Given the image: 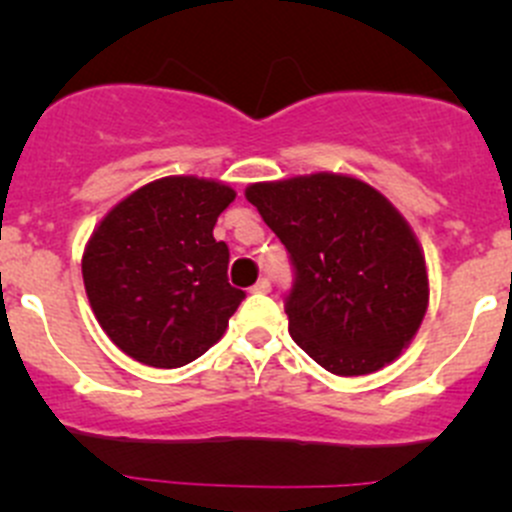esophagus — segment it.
I'll use <instances>...</instances> for the list:
<instances>
[{"label":"esophagus","instance_id":"esophagus-1","mask_svg":"<svg viewBox=\"0 0 512 512\" xmlns=\"http://www.w3.org/2000/svg\"><path fill=\"white\" fill-rule=\"evenodd\" d=\"M270 289H272L270 280H267V277H262V280L257 282L255 287H252V292H255V294H267V292H270Z\"/></svg>","mask_w":512,"mask_h":512}]
</instances>
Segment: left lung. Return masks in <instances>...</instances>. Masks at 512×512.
Masks as SVG:
<instances>
[{
  "instance_id": "8db88e82",
  "label": "left lung",
  "mask_w": 512,
  "mask_h": 512,
  "mask_svg": "<svg viewBox=\"0 0 512 512\" xmlns=\"http://www.w3.org/2000/svg\"><path fill=\"white\" fill-rule=\"evenodd\" d=\"M245 198L287 247L289 334L319 366L371 374L409 347L428 307L426 260L379 190L314 173L255 183Z\"/></svg>"
}]
</instances>
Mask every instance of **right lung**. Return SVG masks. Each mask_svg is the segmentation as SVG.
<instances>
[{
  "label": "right lung",
  "instance_id": "obj_1",
  "mask_svg": "<svg viewBox=\"0 0 512 512\" xmlns=\"http://www.w3.org/2000/svg\"><path fill=\"white\" fill-rule=\"evenodd\" d=\"M235 190L170 175L123 198L91 235L84 287L111 342L156 369L203 356L227 329L245 292L227 282L230 250L213 237Z\"/></svg>",
  "mask_w": 512,
  "mask_h": 512
}]
</instances>
